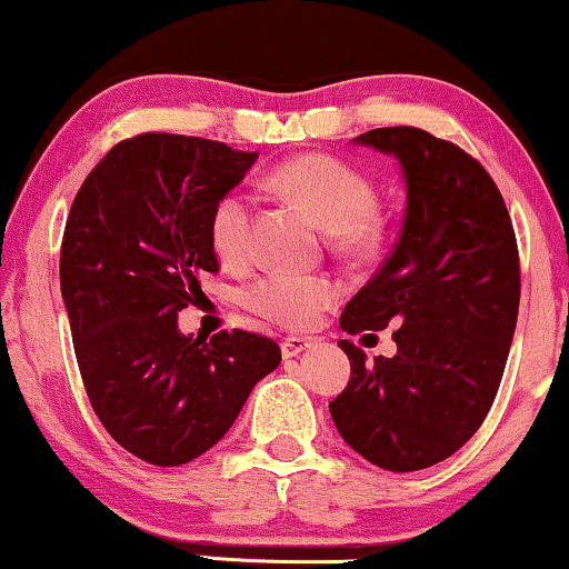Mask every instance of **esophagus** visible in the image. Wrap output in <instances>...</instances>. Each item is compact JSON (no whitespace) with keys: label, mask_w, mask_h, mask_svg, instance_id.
Listing matches in <instances>:
<instances>
[{"label":"esophagus","mask_w":569,"mask_h":569,"mask_svg":"<svg viewBox=\"0 0 569 569\" xmlns=\"http://www.w3.org/2000/svg\"><path fill=\"white\" fill-rule=\"evenodd\" d=\"M310 345H312V339H307V337H286L283 342H280V352H283V358L289 361V358L302 356Z\"/></svg>","instance_id":"1"}]
</instances>
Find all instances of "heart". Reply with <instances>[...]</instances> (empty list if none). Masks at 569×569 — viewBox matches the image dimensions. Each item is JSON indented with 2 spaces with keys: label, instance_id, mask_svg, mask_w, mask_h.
<instances>
[{
  "label": "heart",
  "instance_id": "heart-1",
  "mask_svg": "<svg viewBox=\"0 0 569 569\" xmlns=\"http://www.w3.org/2000/svg\"><path fill=\"white\" fill-rule=\"evenodd\" d=\"M270 184L297 200L323 230L335 232L345 251H361L375 238V187L367 176L337 158L305 154L278 166ZM208 238L221 259H243L251 240V198L243 189L221 192L208 217ZM339 297V286L326 276L270 272L246 291V305L267 321L286 329H307Z\"/></svg>",
  "mask_w": 569,
  "mask_h": 569
}]
</instances>
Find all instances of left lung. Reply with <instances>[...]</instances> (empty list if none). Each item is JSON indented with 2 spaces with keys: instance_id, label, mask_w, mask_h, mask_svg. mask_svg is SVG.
Masks as SVG:
<instances>
[{
  "instance_id": "obj_1",
  "label": "left lung",
  "mask_w": 569,
  "mask_h": 569,
  "mask_svg": "<svg viewBox=\"0 0 569 569\" xmlns=\"http://www.w3.org/2000/svg\"><path fill=\"white\" fill-rule=\"evenodd\" d=\"M398 160L407 208L388 262L345 305L348 335L393 323L396 356L342 339L348 388L329 403L345 441L385 471L455 455L498 396L519 316V251L500 189L455 143L420 128L352 139Z\"/></svg>"
}]
</instances>
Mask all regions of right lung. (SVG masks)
Returning <instances> with one entry per match:
<instances>
[{"instance_id":"1","label":"right lung","mask_w":569,"mask_h":569,"mask_svg":"<svg viewBox=\"0 0 569 569\" xmlns=\"http://www.w3.org/2000/svg\"><path fill=\"white\" fill-rule=\"evenodd\" d=\"M257 152L176 133L120 141L90 171L63 230L61 293L90 403L109 436L152 466H184L232 428L278 369L272 339L181 335L179 312L219 262L208 217Z\"/></svg>"}]
</instances>
